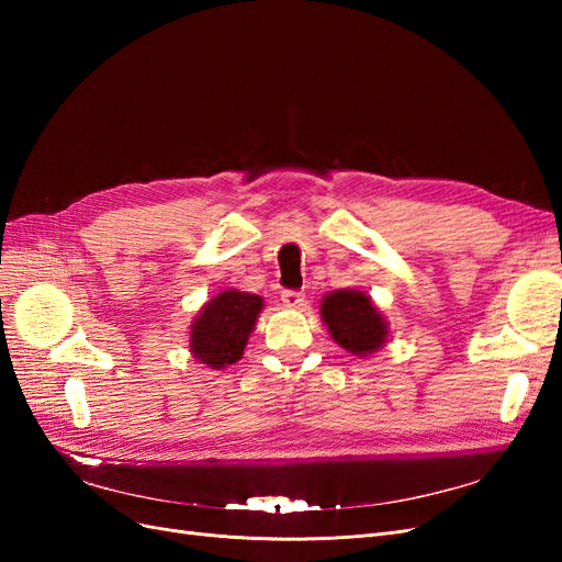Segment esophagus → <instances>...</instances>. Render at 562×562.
Instances as JSON below:
<instances>
[{"mask_svg": "<svg viewBox=\"0 0 562 562\" xmlns=\"http://www.w3.org/2000/svg\"><path fill=\"white\" fill-rule=\"evenodd\" d=\"M281 302H283V307H288V310H300L304 304V295L297 293V291H283Z\"/></svg>", "mask_w": 562, "mask_h": 562, "instance_id": "esophagus-1", "label": "esophagus"}]
</instances>
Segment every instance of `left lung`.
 <instances>
[{"instance_id": "8db88e82", "label": "left lung", "mask_w": 562, "mask_h": 562, "mask_svg": "<svg viewBox=\"0 0 562 562\" xmlns=\"http://www.w3.org/2000/svg\"><path fill=\"white\" fill-rule=\"evenodd\" d=\"M321 318L345 351L368 359L389 339V323L363 291H333L321 300Z\"/></svg>"}]
</instances>
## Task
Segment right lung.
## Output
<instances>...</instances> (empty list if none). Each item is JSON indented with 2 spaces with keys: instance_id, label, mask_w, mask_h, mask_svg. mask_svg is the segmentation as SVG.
I'll list each match as a JSON object with an SVG mask.
<instances>
[{
  "instance_id": "add662e5",
  "label": "right lung",
  "mask_w": 562,
  "mask_h": 562,
  "mask_svg": "<svg viewBox=\"0 0 562 562\" xmlns=\"http://www.w3.org/2000/svg\"><path fill=\"white\" fill-rule=\"evenodd\" d=\"M262 307L265 300L260 295L234 288L211 297L190 326V351L196 363L225 370L239 361Z\"/></svg>"
}]
</instances>
